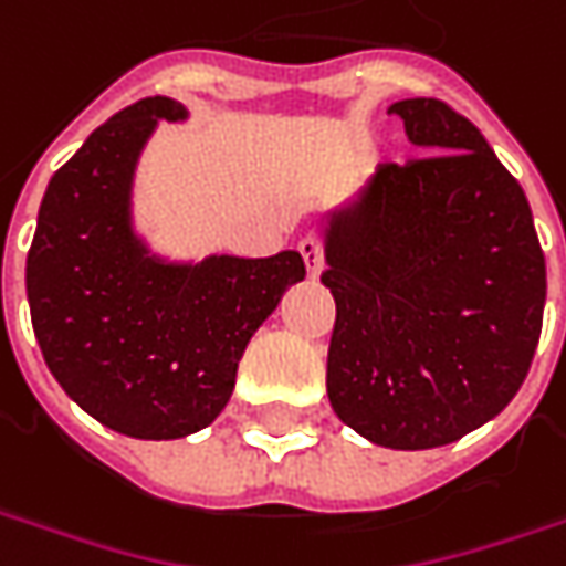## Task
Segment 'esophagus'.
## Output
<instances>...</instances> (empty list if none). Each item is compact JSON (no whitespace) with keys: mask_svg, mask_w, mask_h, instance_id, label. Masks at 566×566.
Returning <instances> with one entry per match:
<instances>
[{"mask_svg":"<svg viewBox=\"0 0 566 566\" xmlns=\"http://www.w3.org/2000/svg\"><path fill=\"white\" fill-rule=\"evenodd\" d=\"M298 254H302V261H305V271H308V276H317L321 268H324V249H321V239H315V235H305V239L298 242Z\"/></svg>","mask_w":566,"mask_h":566,"instance_id":"34e87169","label":"esophagus"}]
</instances>
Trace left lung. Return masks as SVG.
<instances>
[{
	"instance_id": "1",
	"label": "left lung",
	"mask_w": 566,
	"mask_h": 566,
	"mask_svg": "<svg viewBox=\"0 0 566 566\" xmlns=\"http://www.w3.org/2000/svg\"><path fill=\"white\" fill-rule=\"evenodd\" d=\"M390 113L428 157L380 164L327 217V397L371 444L428 450L494 419L526 380L545 254L523 188L467 116L434 97Z\"/></svg>"
}]
</instances>
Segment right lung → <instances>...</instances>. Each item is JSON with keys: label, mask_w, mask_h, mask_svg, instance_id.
<instances>
[{"label": "right lung", "mask_w": 566, "mask_h": 566, "mask_svg": "<svg viewBox=\"0 0 566 566\" xmlns=\"http://www.w3.org/2000/svg\"><path fill=\"white\" fill-rule=\"evenodd\" d=\"M157 119L186 106H125L50 179L28 251V302L53 378L99 424L172 441L213 422L232 397L251 334L305 276L298 251L154 258L132 229V176Z\"/></svg>", "instance_id": "add662e5"}]
</instances>
